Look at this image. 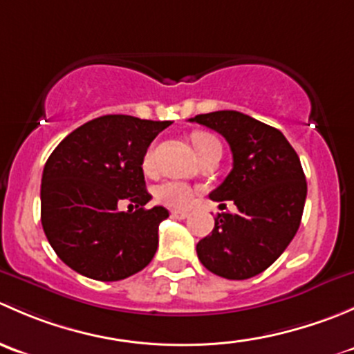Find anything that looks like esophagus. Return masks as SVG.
<instances>
[{"mask_svg":"<svg viewBox=\"0 0 354 354\" xmlns=\"http://www.w3.org/2000/svg\"><path fill=\"white\" fill-rule=\"evenodd\" d=\"M188 216H190V214H188L187 210H180V209L171 210V217H174V219H187Z\"/></svg>","mask_w":354,"mask_h":354,"instance_id":"34e87169","label":"esophagus"}]
</instances>
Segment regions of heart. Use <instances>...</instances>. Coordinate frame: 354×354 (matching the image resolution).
Instances as JSON below:
<instances>
[{
  "instance_id": "1",
  "label": "heart",
  "mask_w": 354,
  "mask_h": 354,
  "mask_svg": "<svg viewBox=\"0 0 354 354\" xmlns=\"http://www.w3.org/2000/svg\"><path fill=\"white\" fill-rule=\"evenodd\" d=\"M192 140H194V147L195 151H197V154L203 152L205 149H209L210 145L219 144V140H217L214 135L202 133V131L195 133ZM152 166H154V151L149 149V151L145 152L144 160H142V167H144L145 171H151ZM154 195L157 202L160 203H166V205H171V207H185L194 200L195 192L194 188H192L188 183H185V181L167 180V181H162L160 185H157Z\"/></svg>"
}]
</instances>
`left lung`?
<instances>
[{"label":"left lung","instance_id":"obj_1","mask_svg":"<svg viewBox=\"0 0 354 354\" xmlns=\"http://www.w3.org/2000/svg\"><path fill=\"white\" fill-rule=\"evenodd\" d=\"M190 121L230 144L233 169L209 197L238 207L234 214H217L212 233L197 243L198 260L216 276L250 279L279 259L301 223L306 180L299 157L277 128L238 111Z\"/></svg>","mask_w":354,"mask_h":354}]
</instances>
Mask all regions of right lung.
I'll return each mask as SVG.
<instances>
[{"label":"right lung","mask_w":354,"mask_h":354,"mask_svg":"<svg viewBox=\"0 0 354 354\" xmlns=\"http://www.w3.org/2000/svg\"><path fill=\"white\" fill-rule=\"evenodd\" d=\"M171 121L106 114L71 131L42 171L41 223L56 255L75 272L120 281L147 267L159 243L164 207L145 209L142 160ZM128 199L136 210L120 213Z\"/></svg>","instance_id":"add662e5"}]
</instances>
